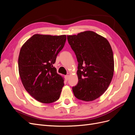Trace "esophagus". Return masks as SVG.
Returning <instances> with one entry per match:
<instances>
[{"mask_svg":"<svg viewBox=\"0 0 135 135\" xmlns=\"http://www.w3.org/2000/svg\"><path fill=\"white\" fill-rule=\"evenodd\" d=\"M69 75H65V79H66V80H68V79H69Z\"/></svg>","mask_w":135,"mask_h":135,"instance_id":"1","label":"esophagus"}]
</instances>
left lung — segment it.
<instances>
[{
	"label": "left lung",
	"instance_id": "1",
	"mask_svg": "<svg viewBox=\"0 0 135 135\" xmlns=\"http://www.w3.org/2000/svg\"><path fill=\"white\" fill-rule=\"evenodd\" d=\"M76 57L78 82L72 89L78 99L95 100L107 90L114 74V57L107 39L92 31L67 35Z\"/></svg>",
	"mask_w": 135,
	"mask_h": 135
}]
</instances>
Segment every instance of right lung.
I'll return each mask as SVG.
<instances>
[{
  "label": "right lung",
  "mask_w": 135,
  "mask_h": 135,
  "mask_svg": "<svg viewBox=\"0 0 135 135\" xmlns=\"http://www.w3.org/2000/svg\"><path fill=\"white\" fill-rule=\"evenodd\" d=\"M66 36L35 34L21 48L18 70L24 88L45 104L59 99L64 83L53 66L66 42Z\"/></svg>",
  "instance_id": "1"
}]
</instances>
